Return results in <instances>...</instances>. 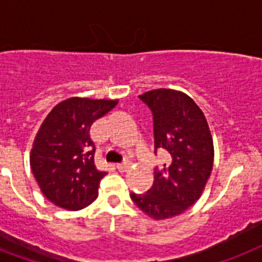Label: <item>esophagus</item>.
Returning <instances> with one entry per match:
<instances>
[{
	"instance_id": "obj_1",
	"label": "esophagus",
	"mask_w": 262,
	"mask_h": 262,
	"mask_svg": "<svg viewBox=\"0 0 262 262\" xmlns=\"http://www.w3.org/2000/svg\"><path fill=\"white\" fill-rule=\"evenodd\" d=\"M130 168V164L129 162H122V164H117V169L120 172H126Z\"/></svg>"
}]
</instances>
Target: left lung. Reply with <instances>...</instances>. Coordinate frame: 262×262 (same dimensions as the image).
<instances>
[{
    "label": "left lung",
    "instance_id": "8db88e82",
    "mask_svg": "<svg viewBox=\"0 0 262 262\" xmlns=\"http://www.w3.org/2000/svg\"><path fill=\"white\" fill-rule=\"evenodd\" d=\"M153 114L155 153L164 149L169 162L155 169L146 193H130L136 205L155 220L172 219L201 197L213 168V140L202 111L185 93L156 89L138 96Z\"/></svg>",
    "mask_w": 262,
    "mask_h": 262
}]
</instances>
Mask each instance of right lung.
Returning a JSON list of instances; mask_svg holds the SVG:
<instances>
[{
  "label": "right lung",
  "instance_id": "add662e5",
  "mask_svg": "<svg viewBox=\"0 0 262 262\" xmlns=\"http://www.w3.org/2000/svg\"><path fill=\"white\" fill-rule=\"evenodd\" d=\"M117 102L72 97L43 120L30 151V168L41 192L54 205L80 210L97 199L106 172L94 165L96 146L89 130Z\"/></svg>",
  "mask_w": 262,
  "mask_h": 262
}]
</instances>
